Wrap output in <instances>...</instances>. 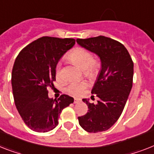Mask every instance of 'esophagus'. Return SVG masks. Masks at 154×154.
Returning <instances> with one entry per match:
<instances>
[{"label":"esophagus","mask_w":154,"mask_h":154,"mask_svg":"<svg viewBox=\"0 0 154 154\" xmlns=\"http://www.w3.org/2000/svg\"><path fill=\"white\" fill-rule=\"evenodd\" d=\"M81 101V99L79 98H74V102L73 103H78Z\"/></svg>","instance_id":"34e87169"}]
</instances>
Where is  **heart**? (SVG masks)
Here are the masks:
<instances>
[{
    "instance_id": "b5f03b06",
    "label": "heart",
    "mask_w": 154,
    "mask_h": 154,
    "mask_svg": "<svg viewBox=\"0 0 154 154\" xmlns=\"http://www.w3.org/2000/svg\"><path fill=\"white\" fill-rule=\"evenodd\" d=\"M69 59L73 64L79 67L85 76L88 77H94L99 71L98 61L92 57L89 51L83 48H76L69 55ZM55 77L57 80H61V66L57 65L55 69ZM87 87L85 82H71L69 85L67 91L73 95H80Z\"/></svg>"
}]
</instances>
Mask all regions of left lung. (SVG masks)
Returning a JSON list of instances; mask_svg holds the SVG:
<instances>
[{
    "mask_svg": "<svg viewBox=\"0 0 154 154\" xmlns=\"http://www.w3.org/2000/svg\"><path fill=\"white\" fill-rule=\"evenodd\" d=\"M77 44L96 54L100 59V70L92 89L99 100L97 104L83 99L88 110L78 117L79 124L89 133L105 131L120 117L132 88L134 63L127 48L105 36L77 38Z\"/></svg>",
    "mask_w": 154,
    "mask_h": 154,
    "instance_id": "1",
    "label": "left lung"
}]
</instances>
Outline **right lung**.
<instances>
[{
  "label": "right lung",
  "mask_w": 154,
  "mask_h": 154,
  "mask_svg": "<svg viewBox=\"0 0 154 154\" xmlns=\"http://www.w3.org/2000/svg\"><path fill=\"white\" fill-rule=\"evenodd\" d=\"M74 44L73 38L44 36L27 45L16 57L12 72L15 104L32 131L44 133L54 129L62 110L73 103L68 95L50 98L47 88L56 80L58 61Z\"/></svg>",
  "instance_id": "add662e5"
}]
</instances>
